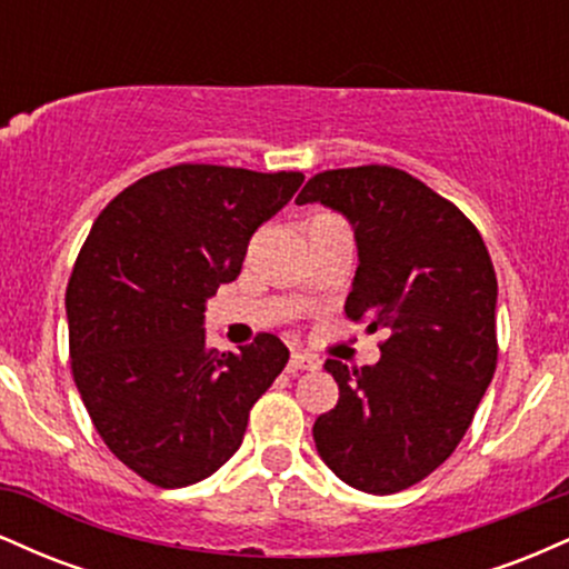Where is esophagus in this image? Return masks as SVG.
<instances>
[{
    "label": "esophagus",
    "mask_w": 569,
    "mask_h": 569,
    "mask_svg": "<svg viewBox=\"0 0 569 569\" xmlns=\"http://www.w3.org/2000/svg\"><path fill=\"white\" fill-rule=\"evenodd\" d=\"M318 367H321V361H318V358L307 356V352H291L289 371H302V369L312 371V369H318Z\"/></svg>",
    "instance_id": "obj_1"
}]
</instances>
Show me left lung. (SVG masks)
<instances>
[{
  "label": "left lung",
  "instance_id": "left-lung-1",
  "mask_svg": "<svg viewBox=\"0 0 569 569\" xmlns=\"http://www.w3.org/2000/svg\"><path fill=\"white\" fill-rule=\"evenodd\" d=\"M350 221L358 267L345 312L388 331L375 367L329 358L339 401L312 426L326 466L371 495L401 492L455 452L498 367V278L455 202L390 166L323 171L297 198Z\"/></svg>",
  "mask_w": 569,
  "mask_h": 569
}]
</instances>
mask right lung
<instances>
[{
  "label": "right lung",
  "instance_id": "add662e5",
  "mask_svg": "<svg viewBox=\"0 0 569 569\" xmlns=\"http://www.w3.org/2000/svg\"><path fill=\"white\" fill-rule=\"evenodd\" d=\"M302 173L166 168L98 213L67 289L71 375L84 409L130 471L176 489L219 471L289 348L259 335L240 352L206 345V302L243 267L251 234Z\"/></svg>",
  "mask_w": 569,
  "mask_h": 569
}]
</instances>
